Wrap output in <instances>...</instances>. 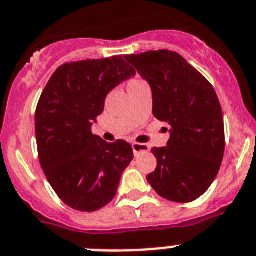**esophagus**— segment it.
Here are the masks:
<instances>
[{
    "instance_id": "1",
    "label": "esophagus",
    "mask_w": 256,
    "mask_h": 256,
    "mask_svg": "<svg viewBox=\"0 0 256 256\" xmlns=\"http://www.w3.org/2000/svg\"><path fill=\"white\" fill-rule=\"evenodd\" d=\"M132 150H134V154L138 156L140 154L143 152H148L150 150V146H146V144H142V143H132Z\"/></svg>"
}]
</instances>
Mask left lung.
I'll list each match as a JSON object with an SVG mask.
<instances>
[{
	"label": "left lung",
	"mask_w": 256,
	"mask_h": 256,
	"mask_svg": "<svg viewBox=\"0 0 256 256\" xmlns=\"http://www.w3.org/2000/svg\"><path fill=\"white\" fill-rule=\"evenodd\" d=\"M152 88L153 116L170 125L168 146L153 148L157 168L146 176L168 201L192 202L216 178L223 161V112L214 88L175 51L125 55Z\"/></svg>",
	"instance_id": "obj_1"
}]
</instances>
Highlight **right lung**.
<instances>
[{"label":"right lung","mask_w":256,"mask_h":256,"mask_svg":"<svg viewBox=\"0 0 256 256\" xmlns=\"http://www.w3.org/2000/svg\"><path fill=\"white\" fill-rule=\"evenodd\" d=\"M135 74L122 56L60 66L36 108L40 164L62 201L77 211H96L116 196L134 153L125 140L106 143L91 132L106 96Z\"/></svg>","instance_id":"add662e5"}]
</instances>
